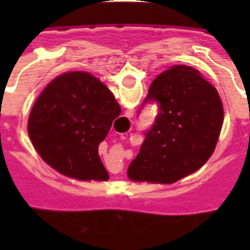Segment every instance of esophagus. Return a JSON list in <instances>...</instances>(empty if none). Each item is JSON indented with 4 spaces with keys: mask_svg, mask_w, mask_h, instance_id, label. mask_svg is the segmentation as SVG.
<instances>
[{
    "mask_svg": "<svg viewBox=\"0 0 250 250\" xmlns=\"http://www.w3.org/2000/svg\"><path fill=\"white\" fill-rule=\"evenodd\" d=\"M132 115H133V111L132 110H127V111H125V117H123V119H125V121H131V118H132Z\"/></svg>",
    "mask_w": 250,
    "mask_h": 250,
    "instance_id": "34e87169",
    "label": "esophagus"
}]
</instances>
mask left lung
Instances as JSON below:
<instances>
[{
	"mask_svg": "<svg viewBox=\"0 0 250 250\" xmlns=\"http://www.w3.org/2000/svg\"><path fill=\"white\" fill-rule=\"evenodd\" d=\"M148 102H157L158 114L127 175L133 182L171 184L197 171L213 154L223 105L217 89L196 68L183 64L153 80L141 109Z\"/></svg>",
	"mask_w": 250,
	"mask_h": 250,
	"instance_id": "left-lung-1",
	"label": "left lung"
}]
</instances>
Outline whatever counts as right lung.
<instances>
[{
  "label": "right lung",
  "mask_w": 250,
  "mask_h": 250,
  "mask_svg": "<svg viewBox=\"0 0 250 250\" xmlns=\"http://www.w3.org/2000/svg\"><path fill=\"white\" fill-rule=\"evenodd\" d=\"M121 106L109 88L88 72L62 74L41 92L28 118V135L42 160L79 180H106L98 156Z\"/></svg>",
  "instance_id": "add662e5"
}]
</instances>
